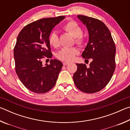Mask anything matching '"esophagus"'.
Here are the masks:
<instances>
[{
  "label": "esophagus",
  "instance_id": "1",
  "mask_svg": "<svg viewBox=\"0 0 130 130\" xmlns=\"http://www.w3.org/2000/svg\"><path fill=\"white\" fill-rule=\"evenodd\" d=\"M69 62H63V65H64V66H66V65H69Z\"/></svg>",
  "mask_w": 130,
  "mask_h": 130
}]
</instances>
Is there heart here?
Listing matches in <instances>:
<instances>
[{"instance_id":"heart-1","label":"heart","mask_w":130,"mask_h":130,"mask_svg":"<svg viewBox=\"0 0 130 130\" xmlns=\"http://www.w3.org/2000/svg\"><path fill=\"white\" fill-rule=\"evenodd\" d=\"M63 28L74 37L77 44L83 45L85 42V37L82 33L81 27L77 23L73 21H69L64 25ZM49 41L50 45L54 47H58L60 46L59 37L56 31H54L50 34ZM78 53V50L74 47H63L57 53V57L60 60L69 62L74 60Z\"/></svg>"}]
</instances>
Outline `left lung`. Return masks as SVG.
<instances>
[{
	"label": "left lung",
	"mask_w": 130,
	"mask_h": 130,
	"mask_svg": "<svg viewBox=\"0 0 130 130\" xmlns=\"http://www.w3.org/2000/svg\"><path fill=\"white\" fill-rule=\"evenodd\" d=\"M77 18L86 26L89 34L82 57L92 58V61L89 67L76 63L77 69L73 81L80 91L93 93L103 89L111 79L115 69L116 47L111 32L103 22L84 15H79Z\"/></svg>",
	"instance_id": "left-lung-1"
}]
</instances>
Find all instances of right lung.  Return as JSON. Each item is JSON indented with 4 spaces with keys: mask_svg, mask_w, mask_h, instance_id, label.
<instances>
[{
    "mask_svg": "<svg viewBox=\"0 0 130 130\" xmlns=\"http://www.w3.org/2000/svg\"><path fill=\"white\" fill-rule=\"evenodd\" d=\"M65 18H47L24 27L18 36L14 50L15 71L25 87L31 92L43 93L56 83L62 63L56 59L43 66L44 56L52 58L49 38L52 29Z\"/></svg>",
    "mask_w": 130,
    "mask_h": 130,
    "instance_id": "obj_1",
    "label": "right lung"
}]
</instances>
